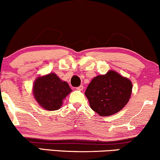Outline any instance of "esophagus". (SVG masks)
I'll list each match as a JSON object with an SVG mask.
<instances>
[{
	"label": "esophagus",
	"mask_w": 160,
	"mask_h": 160,
	"mask_svg": "<svg viewBox=\"0 0 160 160\" xmlns=\"http://www.w3.org/2000/svg\"><path fill=\"white\" fill-rule=\"evenodd\" d=\"M77 89L79 90V91H82L83 90V86H78V87H77Z\"/></svg>",
	"instance_id": "obj_1"
}]
</instances>
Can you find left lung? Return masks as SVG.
Wrapping results in <instances>:
<instances>
[{
	"label": "left lung",
	"instance_id": "left-lung-1",
	"mask_svg": "<svg viewBox=\"0 0 160 160\" xmlns=\"http://www.w3.org/2000/svg\"><path fill=\"white\" fill-rule=\"evenodd\" d=\"M132 84L115 71L98 75L92 80L85 95L92 110L101 116H109L121 111L128 103Z\"/></svg>",
	"mask_w": 160,
	"mask_h": 160
}]
</instances>
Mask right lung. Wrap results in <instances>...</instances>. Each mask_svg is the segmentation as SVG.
<instances>
[{"instance_id": "right-lung-1", "label": "right lung", "mask_w": 160, "mask_h": 160, "mask_svg": "<svg viewBox=\"0 0 160 160\" xmlns=\"http://www.w3.org/2000/svg\"><path fill=\"white\" fill-rule=\"evenodd\" d=\"M72 90L68 82L63 81L55 73L39 76L32 86V94L36 102L48 111L59 109L63 100Z\"/></svg>"}]
</instances>
